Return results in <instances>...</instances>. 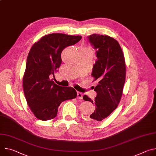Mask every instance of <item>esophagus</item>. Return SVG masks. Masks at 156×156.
Instances as JSON below:
<instances>
[{"instance_id":"obj_1","label":"esophagus","mask_w":156,"mask_h":156,"mask_svg":"<svg viewBox=\"0 0 156 156\" xmlns=\"http://www.w3.org/2000/svg\"><path fill=\"white\" fill-rule=\"evenodd\" d=\"M77 98H78V99H81L83 98V94L80 92H78L77 93Z\"/></svg>"}]
</instances>
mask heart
<instances>
[{
	"instance_id": "1",
	"label": "heart",
	"mask_w": 156,
	"mask_h": 156,
	"mask_svg": "<svg viewBox=\"0 0 156 156\" xmlns=\"http://www.w3.org/2000/svg\"><path fill=\"white\" fill-rule=\"evenodd\" d=\"M85 49V50H89V51H92V49L90 48H84V49ZM93 52V51H92Z\"/></svg>"
}]
</instances>
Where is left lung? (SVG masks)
I'll return each mask as SVG.
<instances>
[{"label":"left lung","mask_w":156,"mask_h":156,"mask_svg":"<svg viewBox=\"0 0 156 156\" xmlns=\"http://www.w3.org/2000/svg\"><path fill=\"white\" fill-rule=\"evenodd\" d=\"M87 39L96 50L92 76L98 83L94 87L97 93L94 101L86 95L83 99L96 107L94 112L87 117L88 120L99 122L112 113L120 101L125 82V62L120 44L115 39L97 34L88 36Z\"/></svg>","instance_id":"1"}]
</instances>
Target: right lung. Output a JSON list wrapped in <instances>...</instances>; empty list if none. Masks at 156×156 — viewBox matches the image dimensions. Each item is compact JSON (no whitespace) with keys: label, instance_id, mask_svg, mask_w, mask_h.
Segmentation results:
<instances>
[{"label":"right lung","instance_id":"1","mask_svg":"<svg viewBox=\"0 0 156 156\" xmlns=\"http://www.w3.org/2000/svg\"><path fill=\"white\" fill-rule=\"evenodd\" d=\"M81 39L80 36L52 33L41 37L31 48L23 85L27 103L38 119L55 118L62 102L76 97L74 88L58 86L51 78L60 67L62 51Z\"/></svg>","mask_w":156,"mask_h":156}]
</instances>
